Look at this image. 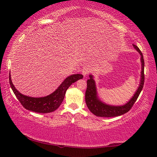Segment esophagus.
<instances>
[{"instance_id": "1", "label": "esophagus", "mask_w": 157, "mask_h": 157, "mask_svg": "<svg viewBox=\"0 0 157 157\" xmlns=\"http://www.w3.org/2000/svg\"><path fill=\"white\" fill-rule=\"evenodd\" d=\"M90 72V70L89 68L88 67H85L82 69V74L84 75V77L85 78V77L87 75L88 73Z\"/></svg>"}]
</instances>
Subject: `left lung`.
Returning <instances> with one entry per match:
<instances>
[{
	"label": "left lung",
	"mask_w": 157,
	"mask_h": 157,
	"mask_svg": "<svg viewBox=\"0 0 157 157\" xmlns=\"http://www.w3.org/2000/svg\"><path fill=\"white\" fill-rule=\"evenodd\" d=\"M132 45L136 50V51L140 55V79L138 87L135 92L134 94L132 96V97L125 104L122 105H112L106 104L105 102H103L99 98L96 82L94 79V76L92 74L89 75L90 79L87 80V89H86L85 94L86 103L90 112H92L96 116L102 117H112L120 116L125 114L132 107V106L134 105L136 100L138 98L140 94L144 82V61L140 50L135 44H133Z\"/></svg>",
	"instance_id": "1"
}]
</instances>
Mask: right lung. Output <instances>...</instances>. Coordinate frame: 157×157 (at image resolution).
I'll return each instance as SVG.
<instances>
[{
  "instance_id": "right-lung-1",
  "label": "right lung",
  "mask_w": 157,
  "mask_h": 157,
  "mask_svg": "<svg viewBox=\"0 0 157 157\" xmlns=\"http://www.w3.org/2000/svg\"><path fill=\"white\" fill-rule=\"evenodd\" d=\"M83 78L82 74H73L66 78L55 90L48 96L43 97H31L19 92L13 85L11 73H9V83L20 103L29 111L39 113H48L57 109L64 99L67 90L73 83Z\"/></svg>"
}]
</instances>
